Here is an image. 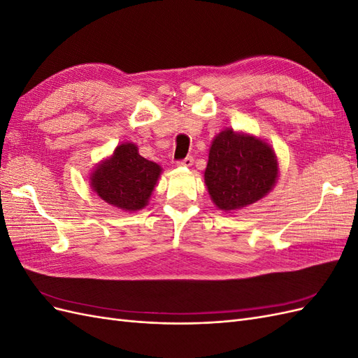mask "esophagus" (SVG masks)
<instances>
[{
  "instance_id": "esophagus-1",
  "label": "esophagus",
  "mask_w": 358,
  "mask_h": 358,
  "mask_svg": "<svg viewBox=\"0 0 358 358\" xmlns=\"http://www.w3.org/2000/svg\"><path fill=\"white\" fill-rule=\"evenodd\" d=\"M192 162H194L192 157H185L183 159L178 161V166H180V167H191Z\"/></svg>"
}]
</instances>
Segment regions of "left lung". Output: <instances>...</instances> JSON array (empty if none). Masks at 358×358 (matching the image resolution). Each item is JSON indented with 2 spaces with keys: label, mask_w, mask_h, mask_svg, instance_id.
<instances>
[{
  "label": "left lung",
  "mask_w": 358,
  "mask_h": 358,
  "mask_svg": "<svg viewBox=\"0 0 358 358\" xmlns=\"http://www.w3.org/2000/svg\"><path fill=\"white\" fill-rule=\"evenodd\" d=\"M276 178V155L262 140L233 129L213 138L204 180L220 209H241L263 199Z\"/></svg>",
  "instance_id": "obj_1"
}]
</instances>
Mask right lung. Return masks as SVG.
Here are the masks:
<instances>
[{
    "mask_svg": "<svg viewBox=\"0 0 358 358\" xmlns=\"http://www.w3.org/2000/svg\"><path fill=\"white\" fill-rule=\"evenodd\" d=\"M159 173L161 167L138 155L136 145L122 143L94 170L91 185L104 201L133 212L145 208Z\"/></svg>",
    "mask_w": 358,
    "mask_h": 358,
    "instance_id": "right-lung-1",
    "label": "right lung"
}]
</instances>
